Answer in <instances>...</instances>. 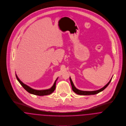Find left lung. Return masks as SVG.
<instances>
[{"label":"left lung","mask_w":126,"mask_h":126,"mask_svg":"<svg viewBox=\"0 0 126 126\" xmlns=\"http://www.w3.org/2000/svg\"><path fill=\"white\" fill-rule=\"evenodd\" d=\"M111 79H112V78H111V79H110V81L106 84L105 86H104L103 88H101L99 90H97V91H80V90L77 89L74 85L73 83V82L72 81V80L71 79V78L70 77V82H71V85H72V90H73V91L74 93H76V94H77L78 95H94V94H97L98 93L102 92V91H103L106 88L107 86L109 85V84H110V81L111 80Z\"/></svg>","instance_id":"left-lung-1"}]
</instances>
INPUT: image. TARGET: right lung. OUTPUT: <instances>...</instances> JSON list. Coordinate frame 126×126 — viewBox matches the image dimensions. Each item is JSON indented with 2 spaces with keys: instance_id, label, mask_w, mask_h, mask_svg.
Masks as SVG:
<instances>
[{
  "instance_id": "obj_1",
  "label": "right lung",
  "mask_w": 126,
  "mask_h": 126,
  "mask_svg": "<svg viewBox=\"0 0 126 126\" xmlns=\"http://www.w3.org/2000/svg\"><path fill=\"white\" fill-rule=\"evenodd\" d=\"M16 79L18 80L19 82L20 83V84L27 91V92H28L31 94H33V95H38V96L48 95H49L53 93L54 91L55 90V87H56V81H57V79H58V78H57V79L55 80V81L53 84V86H52L50 89H49L47 90H34L33 89H32L31 87H30L29 86H27L26 84H24L23 82H22L20 80L16 74Z\"/></svg>"
}]
</instances>
